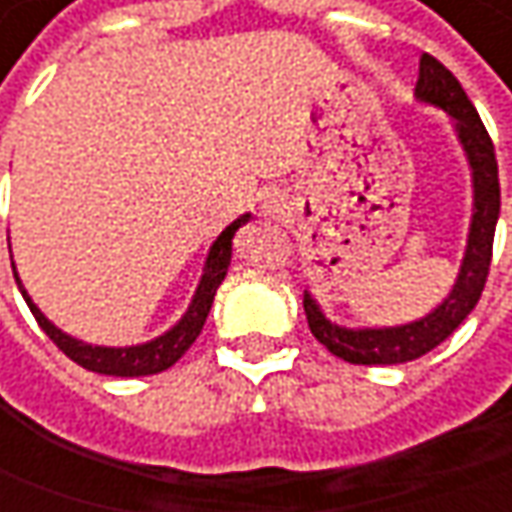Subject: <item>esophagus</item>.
<instances>
[{
    "label": "esophagus",
    "mask_w": 512,
    "mask_h": 512,
    "mask_svg": "<svg viewBox=\"0 0 512 512\" xmlns=\"http://www.w3.org/2000/svg\"><path fill=\"white\" fill-rule=\"evenodd\" d=\"M260 212H263V217H269V220H283V217L289 214V200H286V194H283V191H269V194L263 197V203H260Z\"/></svg>",
    "instance_id": "34e87169"
}]
</instances>
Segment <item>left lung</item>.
Instances as JSON below:
<instances>
[{
  "label": "left lung",
  "mask_w": 512,
  "mask_h": 512,
  "mask_svg": "<svg viewBox=\"0 0 512 512\" xmlns=\"http://www.w3.org/2000/svg\"><path fill=\"white\" fill-rule=\"evenodd\" d=\"M418 102H430L435 108H444L456 120L458 140L464 145V154L473 168V223L467 237V252L461 260L453 292L444 303L433 309L421 321L404 323V326H384V329H346L338 323L326 321L321 306L303 292V309L312 335L321 341L332 355L344 358L349 364H407L430 349L447 341L456 332L461 321L476 309L478 298L484 292L490 257H493V234L501 209L499 191V163L496 148L487 134V128L478 117L476 105L464 94L458 82L435 56L424 54L418 65V82H415Z\"/></svg>",
  "instance_id": "1"
}]
</instances>
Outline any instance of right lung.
Returning <instances> with one entry per match:
<instances>
[{"instance_id":"1","label":"right lung","mask_w":512,"mask_h":512,"mask_svg":"<svg viewBox=\"0 0 512 512\" xmlns=\"http://www.w3.org/2000/svg\"><path fill=\"white\" fill-rule=\"evenodd\" d=\"M246 220H249V214L237 217L232 226H226L223 234L214 240V246L209 249V257H206V266H203L200 286H197V292H194V298H191L189 312H186L180 321L174 323L166 335H160V338H154V341H148V344H137V346L82 344V341H77V338L65 335L62 329H56L54 323L48 321V318L39 312V306H36L34 300L28 298V292H25V286H22L19 275H16V266H13V260H11L13 278H16V286H19V292H22L25 303L31 306L36 323L42 326V332H45V335H48V338H51V341H54V344L59 346V349L74 361V364L91 369V372H100V375H117V378L157 375V372H163V369L174 367V364L186 355V349L197 341V335L203 332V323H206V318H209V309H212L214 292H217V286L223 283L226 272H229V263H232V237L234 232L246 223Z\"/></svg>"}]
</instances>
